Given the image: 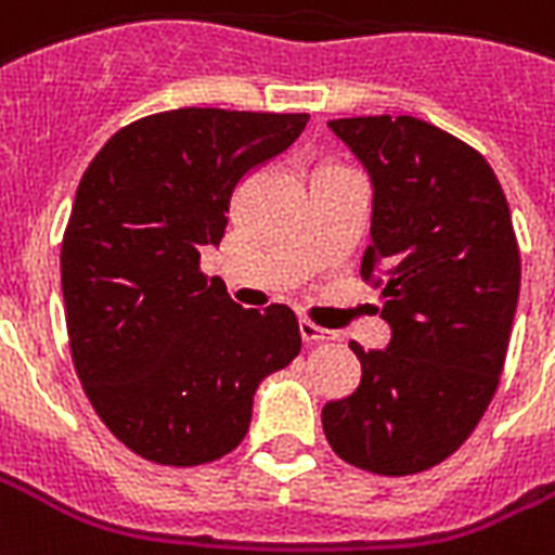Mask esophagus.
<instances>
[{
  "label": "esophagus",
  "mask_w": 555,
  "mask_h": 555,
  "mask_svg": "<svg viewBox=\"0 0 555 555\" xmlns=\"http://www.w3.org/2000/svg\"><path fill=\"white\" fill-rule=\"evenodd\" d=\"M299 334H302V340H306L308 346H314V344H334V340H340V337H337V332H328V328H320V325L308 323V320H302V323H299Z\"/></svg>",
  "instance_id": "1"
}]
</instances>
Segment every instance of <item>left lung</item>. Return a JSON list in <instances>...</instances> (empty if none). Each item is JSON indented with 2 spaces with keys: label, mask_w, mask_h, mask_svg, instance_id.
Masks as SVG:
<instances>
[{
  "label": "left lung",
  "mask_w": 555,
  "mask_h": 555,
  "mask_svg": "<svg viewBox=\"0 0 555 555\" xmlns=\"http://www.w3.org/2000/svg\"><path fill=\"white\" fill-rule=\"evenodd\" d=\"M372 180L361 276L390 346L352 344L361 384L323 408L334 454L372 475L428 472L472 437L501 380L521 256L509 203L475 147L413 116L328 121Z\"/></svg>",
  "instance_id": "1"
}]
</instances>
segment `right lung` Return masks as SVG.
I'll return each instance as SVG.
<instances>
[{
  "label": "right lung",
  "instance_id": "right-lung-1",
  "mask_svg": "<svg viewBox=\"0 0 555 555\" xmlns=\"http://www.w3.org/2000/svg\"><path fill=\"white\" fill-rule=\"evenodd\" d=\"M308 113L183 107L121 127L83 171L61 247L75 372L109 434L159 465L221 460L253 396L302 346L287 306H235L201 249L221 244L238 183Z\"/></svg>",
  "mask_w": 555,
  "mask_h": 555
}]
</instances>
